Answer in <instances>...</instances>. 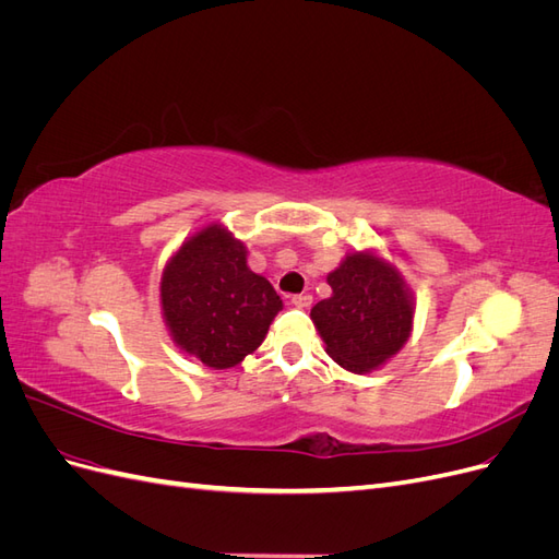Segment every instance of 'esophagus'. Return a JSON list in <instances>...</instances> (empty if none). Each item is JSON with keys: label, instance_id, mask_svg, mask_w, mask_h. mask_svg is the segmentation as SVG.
Listing matches in <instances>:
<instances>
[{"label": "esophagus", "instance_id": "esophagus-1", "mask_svg": "<svg viewBox=\"0 0 559 559\" xmlns=\"http://www.w3.org/2000/svg\"><path fill=\"white\" fill-rule=\"evenodd\" d=\"M292 302H294L296 308H300V310H308L312 306V296L310 294H298V296L292 298Z\"/></svg>", "mask_w": 559, "mask_h": 559}]
</instances>
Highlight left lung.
Wrapping results in <instances>:
<instances>
[{
  "label": "left lung",
  "instance_id": "8db88e82",
  "mask_svg": "<svg viewBox=\"0 0 559 559\" xmlns=\"http://www.w3.org/2000/svg\"><path fill=\"white\" fill-rule=\"evenodd\" d=\"M326 282L331 296L310 312L326 354L349 373H373L413 333L411 286L399 267L373 249L349 251Z\"/></svg>",
  "mask_w": 559,
  "mask_h": 559
}]
</instances>
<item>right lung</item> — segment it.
Listing matches in <instances>:
<instances>
[{
    "mask_svg": "<svg viewBox=\"0 0 559 559\" xmlns=\"http://www.w3.org/2000/svg\"><path fill=\"white\" fill-rule=\"evenodd\" d=\"M282 308L273 284L247 265V247L224 224L189 235L163 267L160 310L173 343L214 370L257 352Z\"/></svg>",
    "mask_w": 559,
    "mask_h": 559,
    "instance_id": "1",
    "label": "right lung"
}]
</instances>
